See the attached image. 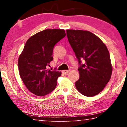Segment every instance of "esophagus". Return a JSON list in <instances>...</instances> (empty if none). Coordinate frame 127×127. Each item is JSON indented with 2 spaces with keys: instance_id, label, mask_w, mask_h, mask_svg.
Wrapping results in <instances>:
<instances>
[{
  "instance_id": "obj_1",
  "label": "esophagus",
  "mask_w": 127,
  "mask_h": 127,
  "mask_svg": "<svg viewBox=\"0 0 127 127\" xmlns=\"http://www.w3.org/2000/svg\"><path fill=\"white\" fill-rule=\"evenodd\" d=\"M69 72V70H63V71H62V73L64 74H66L68 73Z\"/></svg>"
}]
</instances>
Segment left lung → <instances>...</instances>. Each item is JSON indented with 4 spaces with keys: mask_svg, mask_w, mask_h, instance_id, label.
<instances>
[{
    "mask_svg": "<svg viewBox=\"0 0 127 127\" xmlns=\"http://www.w3.org/2000/svg\"><path fill=\"white\" fill-rule=\"evenodd\" d=\"M66 31L79 65L76 89L86 96H95L102 91L111 78L112 66L109 51L104 43L91 32L74 30ZM82 60L84 61V64Z\"/></svg>",
    "mask_w": 127,
    "mask_h": 127,
    "instance_id": "left-lung-1",
    "label": "left lung"
}]
</instances>
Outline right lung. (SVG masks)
<instances>
[{
  "label": "right lung",
  "instance_id": "1",
  "mask_svg": "<svg viewBox=\"0 0 127 127\" xmlns=\"http://www.w3.org/2000/svg\"><path fill=\"white\" fill-rule=\"evenodd\" d=\"M65 36L64 30H45L29 38L18 59L19 73L26 87L37 96L55 89L61 72L48 69L53 60L55 45Z\"/></svg>",
  "mask_w": 127,
  "mask_h": 127
}]
</instances>
